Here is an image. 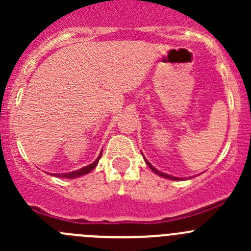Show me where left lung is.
Segmentation results:
<instances>
[{
	"label": "left lung",
	"mask_w": 251,
	"mask_h": 251,
	"mask_svg": "<svg viewBox=\"0 0 251 251\" xmlns=\"http://www.w3.org/2000/svg\"><path fill=\"white\" fill-rule=\"evenodd\" d=\"M142 155H143V154H142ZM143 158H144V156H143ZM144 161H146V163H147V165H148L149 168L151 169V171H154V173H155L156 175H159V176H161V177H165V178H169V179H174V181H178V179H183V178H179V177H174V176H171V175H168V174L160 173V171H159V170H156V169L154 168V166L151 165V164L149 163V161L147 160L146 158H144Z\"/></svg>",
	"instance_id": "1"
}]
</instances>
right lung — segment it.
Instances as JSON below:
<instances>
[{
  "mask_svg": "<svg viewBox=\"0 0 251 251\" xmlns=\"http://www.w3.org/2000/svg\"><path fill=\"white\" fill-rule=\"evenodd\" d=\"M100 156H102V151H100V156H98V158L96 159V160L93 161L92 164H90V165L85 166V168L78 169V170H76V171H73V173H67V174H52V176L63 177V178H75V177H80V176H82V175H86V174L90 173V171H92L93 169H95L96 166H97L98 161H100Z\"/></svg>",
  "mask_w": 251,
  "mask_h": 251,
  "instance_id": "right-lung-1",
  "label": "right lung"
}]
</instances>
